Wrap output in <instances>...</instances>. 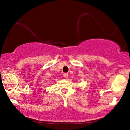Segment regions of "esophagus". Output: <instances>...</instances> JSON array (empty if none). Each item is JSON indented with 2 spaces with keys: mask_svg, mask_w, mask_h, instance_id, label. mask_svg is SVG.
<instances>
[{
  "mask_svg": "<svg viewBox=\"0 0 130 130\" xmlns=\"http://www.w3.org/2000/svg\"><path fill=\"white\" fill-rule=\"evenodd\" d=\"M63 76H64V77L65 78H67L68 77V73H64Z\"/></svg>",
  "mask_w": 130,
  "mask_h": 130,
  "instance_id": "esophagus-1",
  "label": "esophagus"
}]
</instances>
